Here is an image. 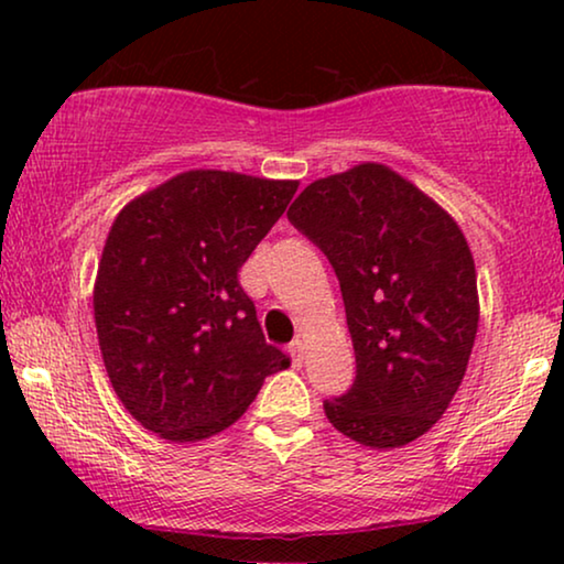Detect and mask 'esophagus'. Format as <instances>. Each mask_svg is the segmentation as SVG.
<instances>
[{"mask_svg": "<svg viewBox=\"0 0 564 564\" xmlns=\"http://www.w3.org/2000/svg\"><path fill=\"white\" fill-rule=\"evenodd\" d=\"M303 351H305V341L303 338H295V341L290 344V354H292V359H295V365L303 361Z\"/></svg>", "mask_w": 564, "mask_h": 564, "instance_id": "34e87169", "label": "esophagus"}]
</instances>
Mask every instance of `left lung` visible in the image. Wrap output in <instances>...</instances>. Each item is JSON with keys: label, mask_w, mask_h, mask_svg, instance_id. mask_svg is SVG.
I'll return each instance as SVG.
<instances>
[{"label": "left lung", "mask_w": 564, "mask_h": 564, "mask_svg": "<svg viewBox=\"0 0 564 564\" xmlns=\"http://www.w3.org/2000/svg\"><path fill=\"white\" fill-rule=\"evenodd\" d=\"M288 218L341 284L357 377L323 400L354 442L395 449L449 408L477 334L469 246L434 199L382 164H359L300 192Z\"/></svg>", "instance_id": "1"}]
</instances>
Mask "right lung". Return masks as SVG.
I'll return each instance as SVG.
<instances>
[{
    "mask_svg": "<svg viewBox=\"0 0 564 564\" xmlns=\"http://www.w3.org/2000/svg\"><path fill=\"white\" fill-rule=\"evenodd\" d=\"M295 192L297 182L197 169L115 218L95 284L97 338L122 405L153 434H218L290 367L238 269Z\"/></svg>",
    "mask_w": 564,
    "mask_h": 564,
    "instance_id": "obj_1",
    "label": "right lung"
}]
</instances>
